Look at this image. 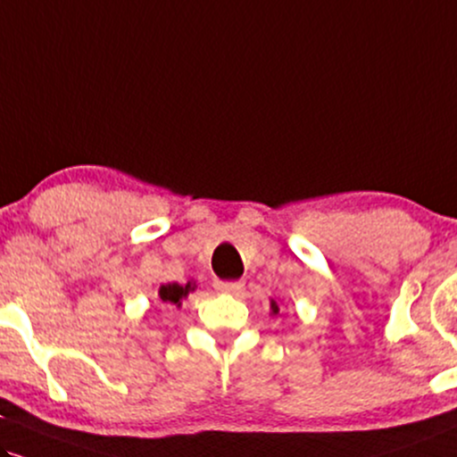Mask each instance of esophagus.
Masks as SVG:
<instances>
[{
    "label": "esophagus",
    "mask_w": 457,
    "mask_h": 457,
    "mask_svg": "<svg viewBox=\"0 0 457 457\" xmlns=\"http://www.w3.org/2000/svg\"><path fill=\"white\" fill-rule=\"evenodd\" d=\"M216 290L220 292H228V295H241V290H244V284L241 281H216Z\"/></svg>",
    "instance_id": "esophagus-1"
}]
</instances>
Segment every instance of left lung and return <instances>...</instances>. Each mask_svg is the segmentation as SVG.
<instances>
[{"mask_svg":"<svg viewBox=\"0 0 457 457\" xmlns=\"http://www.w3.org/2000/svg\"><path fill=\"white\" fill-rule=\"evenodd\" d=\"M271 309H273V313H278L279 309H278V305H275V303H271Z\"/></svg>","mask_w":457,"mask_h":457,"instance_id":"8db88e82","label":"left lung"}]
</instances>
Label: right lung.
<instances>
[{
  "instance_id": "add662e5",
  "label": "right lung",
  "mask_w": 457,
  "mask_h": 457,
  "mask_svg": "<svg viewBox=\"0 0 457 457\" xmlns=\"http://www.w3.org/2000/svg\"><path fill=\"white\" fill-rule=\"evenodd\" d=\"M193 288V284H186V286H179V284H167V286H161L159 295L162 298V303H171V305H179V301H182V296L188 295Z\"/></svg>"
}]
</instances>
